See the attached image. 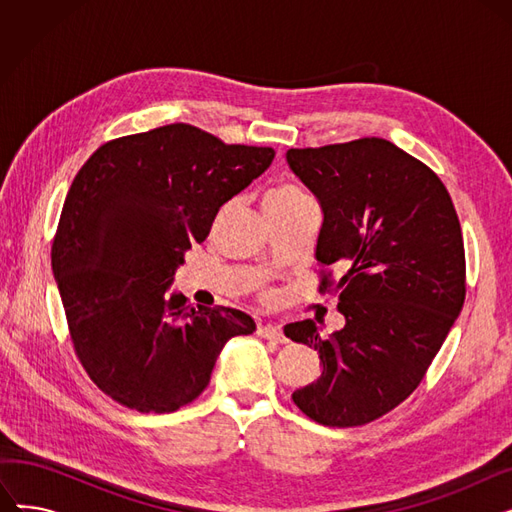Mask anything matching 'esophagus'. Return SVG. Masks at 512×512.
<instances>
[{"instance_id":"1","label":"esophagus","mask_w":512,"mask_h":512,"mask_svg":"<svg viewBox=\"0 0 512 512\" xmlns=\"http://www.w3.org/2000/svg\"><path fill=\"white\" fill-rule=\"evenodd\" d=\"M259 336L261 338H267V340H274V342H280V344H286V336L282 332L280 326L276 324H267V326H259Z\"/></svg>"}]
</instances>
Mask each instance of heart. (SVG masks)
Instances as JSON below:
<instances>
[{
	"mask_svg": "<svg viewBox=\"0 0 512 512\" xmlns=\"http://www.w3.org/2000/svg\"><path fill=\"white\" fill-rule=\"evenodd\" d=\"M305 199H309L299 186H294L290 182H282L272 186L270 191L265 193L263 197V211L265 213H276V211H286L294 205L303 203Z\"/></svg>",
	"mask_w": 512,
	"mask_h": 512,
	"instance_id": "1",
	"label": "heart"
}]
</instances>
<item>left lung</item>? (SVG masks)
Segmentation results:
<instances>
[{
    "label": "left lung",
    "mask_w": 512,
    "mask_h": 512,
    "mask_svg": "<svg viewBox=\"0 0 512 512\" xmlns=\"http://www.w3.org/2000/svg\"><path fill=\"white\" fill-rule=\"evenodd\" d=\"M286 161L324 211L315 259L344 267L319 284L338 294L344 328L328 338L313 319L284 328L324 363L292 400L321 425H363L419 386L463 309L459 215L442 180L386 139L288 149Z\"/></svg>",
    "instance_id": "8db88e82"
}]
</instances>
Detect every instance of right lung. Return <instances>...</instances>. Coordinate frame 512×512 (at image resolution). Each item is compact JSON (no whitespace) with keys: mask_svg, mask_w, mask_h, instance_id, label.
<instances>
[{"mask_svg":"<svg viewBox=\"0 0 512 512\" xmlns=\"http://www.w3.org/2000/svg\"><path fill=\"white\" fill-rule=\"evenodd\" d=\"M272 147L226 145L168 124L101 145L76 174L51 247L76 357L101 392L139 413H172L209 384L251 315L191 307L170 292L220 207L267 168Z\"/></svg>","mask_w":512,"mask_h":512,"instance_id":"add662e5","label":"right lung"}]
</instances>
